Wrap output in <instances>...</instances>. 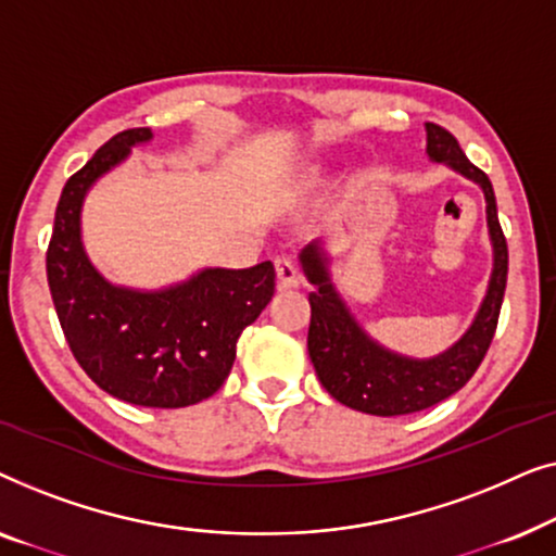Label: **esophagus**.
I'll return each mask as SVG.
<instances>
[{
  "label": "esophagus",
  "instance_id": "esophagus-1",
  "mask_svg": "<svg viewBox=\"0 0 556 556\" xmlns=\"http://www.w3.org/2000/svg\"><path fill=\"white\" fill-rule=\"evenodd\" d=\"M276 276H278L280 288L301 286V273H299V268H295V263L291 261V257H286V255L276 257Z\"/></svg>",
  "mask_w": 556,
  "mask_h": 556
}]
</instances>
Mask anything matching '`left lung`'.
Instances as JSON below:
<instances>
[{
	"instance_id": "8db88e82",
	"label": "left lung",
	"mask_w": 556,
	"mask_h": 556,
	"mask_svg": "<svg viewBox=\"0 0 556 556\" xmlns=\"http://www.w3.org/2000/svg\"><path fill=\"white\" fill-rule=\"evenodd\" d=\"M428 136V159L445 164L460 177L483 189L485 225L493 248V268L489 288L478 306L466 333L435 356L417 359L392 352L377 339H371L356 321L352 308L341 299L331 280V261L324 242L314 240L299 253L303 276L314 286L308 293L311 326L308 356L314 362L318 382L341 405L367 415L394 417L428 409L451 397L476 375L478 364L489 352L493 331L498 324V311L504 303L508 248L504 230L498 225L496 194L485 174L468 162L453 134L435 124H425Z\"/></svg>"
}]
</instances>
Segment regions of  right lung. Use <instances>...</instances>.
<instances>
[{"label": "right lung", "mask_w": 556, "mask_h": 556, "mask_svg": "<svg viewBox=\"0 0 556 556\" xmlns=\"http://www.w3.org/2000/svg\"><path fill=\"white\" fill-rule=\"evenodd\" d=\"M154 139L128 128L96 151L60 194L48 248V283L71 352L113 397L139 407H187L215 394L230 375L245 326L276 291L270 261L253 268H200L179 283L116 286L83 245V202L93 185Z\"/></svg>", "instance_id": "add662e5"}]
</instances>
